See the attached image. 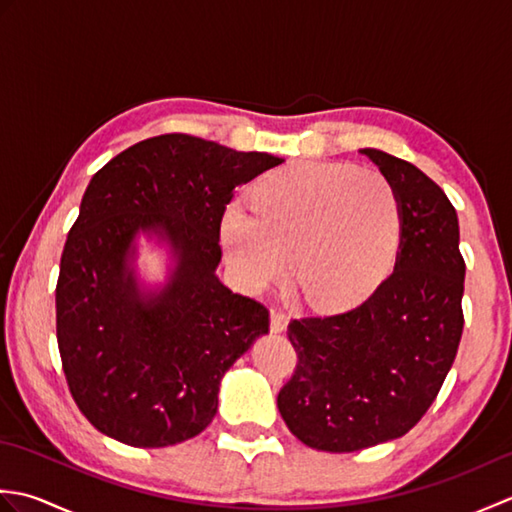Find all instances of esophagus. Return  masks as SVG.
Segmentation results:
<instances>
[{
  "label": "esophagus",
  "mask_w": 512,
  "mask_h": 512,
  "mask_svg": "<svg viewBox=\"0 0 512 512\" xmlns=\"http://www.w3.org/2000/svg\"><path fill=\"white\" fill-rule=\"evenodd\" d=\"M286 328H288V314L284 310H279V308L270 310V330L279 334V332H284Z\"/></svg>",
  "instance_id": "34e87169"
}]
</instances>
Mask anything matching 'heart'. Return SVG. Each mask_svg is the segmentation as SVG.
<instances>
[{"label": "heart", "instance_id": "1", "mask_svg": "<svg viewBox=\"0 0 512 512\" xmlns=\"http://www.w3.org/2000/svg\"><path fill=\"white\" fill-rule=\"evenodd\" d=\"M402 204L374 169L343 162H295L253 191V209L231 204L220 237L226 259L248 288H264L286 270L310 303L356 306L385 279L398 253Z\"/></svg>", "mask_w": 512, "mask_h": 512}]
</instances>
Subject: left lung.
Listing matches in <instances>:
<instances>
[{
	"label": "left lung",
	"instance_id": "1",
	"mask_svg": "<svg viewBox=\"0 0 512 512\" xmlns=\"http://www.w3.org/2000/svg\"><path fill=\"white\" fill-rule=\"evenodd\" d=\"M402 204L396 266L372 297L341 314L292 319L297 369L277 407L312 449L352 453L416 427L462 339L464 273L458 213L411 162L361 149Z\"/></svg>",
	"mask_w": 512,
	"mask_h": 512
}]
</instances>
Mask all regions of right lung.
I'll use <instances>...</instances> for the list:
<instances>
[{
    "mask_svg": "<svg viewBox=\"0 0 512 512\" xmlns=\"http://www.w3.org/2000/svg\"><path fill=\"white\" fill-rule=\"evenodd\" d=\"M281 162L162 134L94 173L61 255L57 341L76 407L105 436L160 449L209 427L226 369L270 325L266 306L215 275L222 215L237 187ZM140 230L177 257L158 293L133 275Z\"/></svg>",
    "mask_w": 512,
    "mask_h": 512,
    "instance_id": "obj_1",
    "label": "right lung"
}]
</instances>
